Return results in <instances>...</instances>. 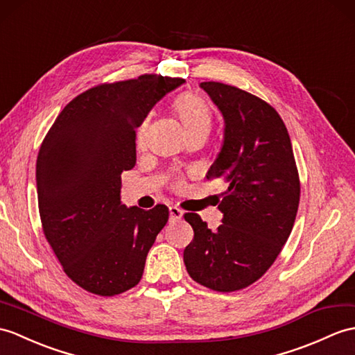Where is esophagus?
<instances>
[{
    "mask_svg": "<svg viewBox=\"0 0 355 355\" xmlns=\"http://www.w3.org/2000/svg\"><path fill=\"white\" fill-rule=\"evenodd\" d=\"M169 215H171V220H178L181 219V216H183V211H181V209L175 207V205H171Z\"/></svg>",
    "mask_w": 355,
    "mask_h": 355,
    "instance_id": "esophagus-1",
    "label": "esophagus"
}]
</instances>
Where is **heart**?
<instances>
[{"label": "heart", "instance_id": "obj_1", "mask_svg": "<svg viewBox=\"0 0 355 355\" xmlns=\"http://www.w3.org/2000/svg\"><path fill=\"white\" fill-rule=\"evenodd\" d=\"M174 110L183 123L187 136L196 133V131H204L209 133L211 127L213 114L209 104L205 103L200 95L196 94H181L174 101ZM148 130V116L137 123L136 127V140L137 144H142L146 136Z\"/></svg>", "mask_w": 355, "mask_h": 355}]
</instances>
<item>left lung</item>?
<instances>
[{"label": "left lung", "mask_w": 355, "mask_h": 355, "mask_svg": "<svg viewBox=\"0 0 355 355\" xmlns=\"http://www.w3.org/2000/svg\"><path fill=\"white\" fill-rule=\"evenodd\" d=\"M225 119L224 145L207 178L228 184L211 232L196 213L184 250L189 275L216 292L245 289L266 274L289 239L300 205V174L291 137L278 112L246 90L218 81L200 85Z\"/></svg>", "instance_id": "left-lung-1"}]
</instances>
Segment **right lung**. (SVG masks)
Segmentation results:
<instances>
[{
  "label": "right lung",
  "instance_id": "right-lung-1",
  "mask_svg": "<svg viewBox=\"0 0 355 355\" xmlns=\"http://www.w3.org/2000/svg\"><path fill=\"white\" fill-rule=\"evenodd\" d=\"M183 78L144 73L87 89L64 105L36 163L45 239L73 283L100 296L135 287L169 209L121 204V174L136 163V127Z\"/></svg>",
  "mask_w": 355,
  "mask_h": 355
}]
</instances>
